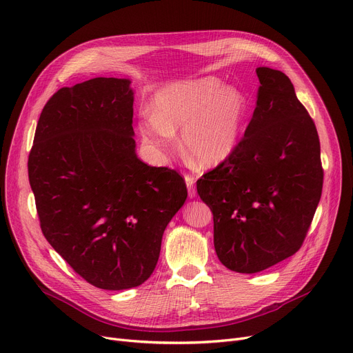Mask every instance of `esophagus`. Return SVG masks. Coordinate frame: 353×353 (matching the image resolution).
Instances as JSON below:
<instances>
[{
	"instance_id": "1",
	"label": "esophagus",
	"mask_w": 353,
	"mask_h": 353,
	"mask_svg": "<svg viewBox=\"0 0 353 353\" xmlns=\"http://www.w3.org/2000/svg\"><path fill=\"white\" fill-rule=\"evenodd\" d=\"M184 180H185V184H187V190H189V197L193 199L196 196V187H194L196 180L192 174H185Z\"/></svg>"
}]
</instances>
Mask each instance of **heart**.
Instances as JSON below:
<instances>
[{
    "mask_svg": "<svg viewBox=\"0 0 353 353\" xmlns=\"http://www.w3.org/2000/svg\"><path fill=\"white\" fill-rule=\"evenodd\" d=\"M244 112V97L217 78L183 81L157 93L154 112L140 114L139 129L159 149H170L183 129L184 153L201 168H214L236 149Z\"/></svg>",
    "mask_w": 353,
    "mask_h": 353,
    "instance_id": "1",
    "label": "heart"
}]
</instances>
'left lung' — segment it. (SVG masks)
<instances>
[{"mask_svg":"<svg viewBox=\"0 0 353 353\" xmlns=\"http://www.w3.org/2000/svg\"><path fill=\"white\" fill-rule=\"evenodd\" d=\"M256 106L234 152L197 180L228 270L254 274L294 255L318 207L323 170L312 117L290 78L260 66Z\"/></svg>","mask_w":353,"mask_h":353,"instance_id":"8db88e82","label":"left lung"}]
</instances>
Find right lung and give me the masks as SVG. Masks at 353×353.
<instances>
[{
    "mask_svg": "<svg viewBox=\"0 0 353 353\" xmlns=\"http://www.w3.org/2000/svg\"><path fill=\"white\" fill-rule=\"evenodd\" d=\"M129 79L61 88L43 106L28 177L45 239L89 284L139 287L187 199L184 179L136 154Z\"/></svg>",
    "mask_w": 353,
    "mask_h": 353,
    "instance_id": "1",
    "label": "right lung"
}]
</instances>
